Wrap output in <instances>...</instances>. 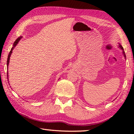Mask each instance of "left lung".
<instances>
[{
  "label": "left lung",
  "instance_id": "obj_1",
  "mask_svg": "<svg viewBox=\"0 0 134 134\" xmlns=\"http://www.w3.org/2000/svg\"><path fill=\"white\" fill-rule=\"evenodd\" d=\"M119 47H120V48H121V50H123V54H124V56H125V57H126V55H125V51H124V49H123V47L121 46V45H120L119 46Z\"/></svg>",
  "mask_w": 134,
  "mask_h": 134
}]
</instances>
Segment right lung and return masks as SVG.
I'll list each match as a JSON object with an SVG mask.
<instances>
[{
  "label": "right lung",
  "instance_id": "1",
  "mask_svg": "<svg viewBox=\"0 0 134 134\" xmlns=\"http://www.w3.org/2000/svg\"><path fill=\"white\" fill-rule=\"evenodd\" d=\"M21 38H22V37H19L15 41V42L14 43V44H13V47H12L11 48V51L9 52V55H8V59H7V66L8 65V64H9V58H10V56H11V54L12 53V52H13V49H14V47L16 45H17V44L19 43V41H20V40ZM7 75H8V73H7ZM7 76H8V75H7Z\"/></svg>",
  "mask_w": 134,
  "mask_h": 134
}]
</instances>
